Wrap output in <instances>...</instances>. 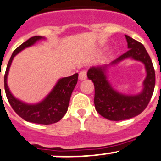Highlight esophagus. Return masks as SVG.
Instances as JSON below:
<instances>
[{"label":"esophagus","instance_id":"1","mask_svg":"<svg viewBox=\"0 0 161 161\" xmlns=\"http://www.w3.org/2000/svg\"><path fill=\"white\" fill-rule=\"evenodd\" d=\"M79 79L80 80H84V79H86V70H82L79 73Z\"/></svg>","mask_w":161,"mask_h":161}]
</instances>
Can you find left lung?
<instances>
[{"mask_svg": "<svg viewBox=\"0 0 161 161\" xmlns=\"http://www.w3.org/2000/svg\"><path fill=\"white\" fill-rule=\"evenodd\" d=\"M129 50L112 61L109 65L92 67L87 77L95 86L94 104L96 110L104 118L110 121H121L138 116L147 106L152 98L156 83L153 64L144 46L139 41L125 35ZM127 58L139 60L145 65L147 77L144 81V89L138 95L121 94L111 87L107 80L106 70L108 65L115 64Z\"/></svg>", "mask_w": 161, "mask_h": 161, "instance_id": "1", "label": "left lung"}]
</instances>
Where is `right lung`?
<instances>
[{"mask_svg":"<svg viewBox=\"0 0 161 161\" xmlns=\"http://www.w3.org/2000/svg\"><path fill=\"white\" fill-rule=\"evenodd\" d=\"M42 39L44 38L40 36H33L14 51L7 65L4 82H5V94L8 101L19 117H22L25 121L30 122L42 124V125H50L59 121L66 114L71 94L78 82L79 74L76 73L72 76L65 77L59 79L53 89L46 96L45 99L36 104H26L24 102L16 99L12 95L9 86L7 85V77L14 57L19 52L26 47L33 45L35 43Z\"/></svg>","mask_w":161,"mask_h":161,"instance_id":"obj_1","label":"right lung"}]
</instances>
